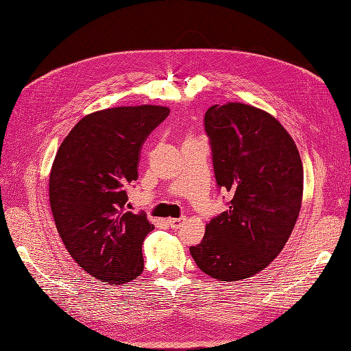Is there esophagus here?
I'll return each mask as SVG.
<instances>
[{"label": "esophagus", "instance_id": "1", "mask_svg": "<svg viewBox=\"0 0 351 351\" xmlns=\"http://www.w3.org/2000/svg\"><path fill=\"white\" fill-rule=\"evenodd\" d=\"M184 221H186V218H169L168 219V226L171 227V228H174V230H178L180 227L184 224Z\"/></svg>", "mask_w": 351, "mask_h": 351}]
</instances>
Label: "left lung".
Returning a JSON list of instances; mask_svg holds the SVG:
<instances>
[{
    "instance_id": "left-lung-1",
    "label": "left lung",
    "mask_w": 351,
    "mask_h": 351,
    "mask_svg": "<svg viewBox=\"0 0 351 351\" xmlns=\"http://www.w3.org/2000/svg\"><path fill=\"white\" fill-rule=\"evenodd\" d=\"M205 130L217 184L232 199L190 253L209 277L240 281L267 268L291 236L303 197L302 159L281 123L252 105H212Z\"/></svg>"
}]
</instances>
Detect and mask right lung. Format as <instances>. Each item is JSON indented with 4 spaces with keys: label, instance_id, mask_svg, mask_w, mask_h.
Masks as SVG:
<instances>
[{
    "label": "right lung",
    "instance_id": "right-lung-1",
    "mask_svg": "<svg viewBox=\"0 0 351 351\" xmlns=\"http://www.w3.org/2000/svg\"><path fill=\"white\" fill-rule=\"evenodd\" d=\"M169 110L159 105L92 112L58 147L49 174V204L66 249L79 267L108 284L143 272L142 243L154 230L146 214L127 209L146 137Z\"/></svg>",
    "mask_w": 351,
    "mask_h": 351
}]
</instances>
